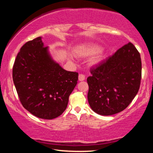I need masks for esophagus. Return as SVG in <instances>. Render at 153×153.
<instances>
[{
    "instance_id": "esophagus-1",
    "label": "esophagus",
    "mask_w": 153,
    "mask_h": 153,
    "mask_svg": "<svg viewBox=\"0 0 153 153\" xmlns=\"http://www.w3.org/2000/svg\"><path fill=\"white\" fill-rule=\"evenodd\" d=\"M78 79L79 81H84L85 79V76L84 74H79L78 76Z\"/></svg>"
}]
</instances>
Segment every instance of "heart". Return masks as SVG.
Here are the masks:
<instances>
[{"label": "heart", "instance_id": "heart-1", "mask_svg": "<svg viewBox=\"0 0 153 153\" xmlns=\"http://www.w3.org/2000/svg\"><path fill=\"white\" fill-rule=\"evenodd\" d=\"M102 48L100 47L99 46L97 45H90L86 46H84L79 49L78 53L80 55L84 56H93L97 55V54L99 53L101 51ZM100 57L99 56H97L95 59H93L92 63H97L100 61Z\"/></svg>", "mask_w": 153, "mask_h": 153}]
</instances>
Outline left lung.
Returning <instances> with one entry per match:
<instances>
[{
  "label": "left lung",
  "mask_w": 153,
  "mask_h": 153,
  "mask_svg": "<svg viewBox=\"0 0 153 153\" xmlns=\"http://www.w3.org/2000/svg\"><path fill=\"white\" fill-rule=\"evenodd\" d=\"M88 100L99 115H111L128 107L138 93L142 77L140 55L129 42L90 69Z\"/></svg>",
  "instance_id": "left-lung-1"
}]
</instances>
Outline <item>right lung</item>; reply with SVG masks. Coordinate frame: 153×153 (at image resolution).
Returning a JSON list of instances; mask_svg holds the SVG:
<instances>
[{
	"label": "right lung",
	"instance_id": "right-lung-1",
	"mask_svg": "<svg viewBox=\"0 0 153 153\" xmlns=\"http://www.w3.org/2000/svg\"><path fill=\"white\" fill-rule=\"evenodd\" d=\"M77 79L78 73L65 70L52 59L41 37L23 45L13 67V80L23 107L45 120L64 112Z\"/></svg>",
	"mask_w": 153,
	"mask_h": 153
}]
</instances>
